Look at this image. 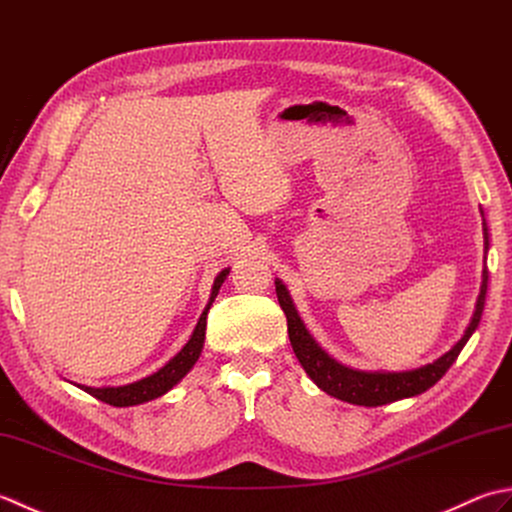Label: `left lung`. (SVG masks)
Returning <instances> with one entry per match:
<instances>
[{"mask_svg": "<svg viewBox=\"0 0 512 512\" xmlns=\"http://www.w3.org/2000/svg\"><path fill=\"white\" fill-rule=\"evenodd\" d=\"M484 215V213H482ZM484 248L488 250V228L484 222ZM486 288H488V270L484 268L482 273V288L480 297H477V306L473 312V319L466 328L462 339L455 343L447 354H442L438 361L429 365H422L418 369H409V372H363V369H352L345 367L339 361L321 350V345L312 339L310 332L303 325L301 317L297 314L295 303H292L288 288L275 281L277 299L279 306L284 310L288 319V336L290 345L295 350L301 367L306 369V374L317 383L319 389L325 394H330L339 400L352 402V405H363V407H378L387 405V402H396L402 398L418 396L422 391L433 387L438 380L447 374V369L455 363V358L462 352L466 341L471 339L477 325H480L482 312H484V301H486Z\"/></svg>", "mask_w": 512, "mask_h": 512, "instance_id": "left-lung-1", "label": "left lung"}]
</instances>
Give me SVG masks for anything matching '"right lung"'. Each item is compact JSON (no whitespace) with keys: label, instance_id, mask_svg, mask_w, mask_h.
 Segmentation results:
<instances>
[{"label":"right lung","instance_id":"add662e5","mask_svg":"<svg viewBox=\"0 0 512 512\" xmlns=\"http://www.w3.org/2000/svg\"><path fill=\"white\" fill-rule=\"evenodd\" d=\"M226 275H228V268H224L222 273L215 277L211 299H209V303H206L204 312L200 314V321H198V325H195L191 339L187 341V345H184L176 356L171 358V361L165 367H160L158 372H154L143 380H136V383L121 385V387H88V385H76V387H81L83 391H88L90 396L99 398V400L107 402V405H114V407L143 405V402H149L154 398H160L162 394H167L171 387H176L180 380L191 372V367L200 358V352L204 347L206 314H209V308L213 306V301L217 297V292H220Z\"/></svg>","mask_w":512,"mask_h":512}]
</instances>
